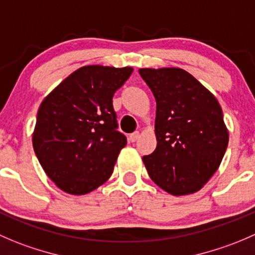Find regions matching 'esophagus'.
<instances>
[{"label":"esophagus","mask_w":255,"mask_h":255,"mask_svg":"<svg viewBox=\"0 0 255 255\" xmlns=\"http://www.w3.org/2000/svg\"><path fill=\"white\" fill-rule=\"evenodd\" d=\"M138 138H139V132H134V133H132V134H129L128 139H129V142H135Z\"/></svg>","instance_id":"1"}]
</instances>
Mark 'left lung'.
Wrapping results in <instances>:
<instances>
[{"label":"left lung","mask_w":255,"mask_h":255,"mask_svg":"<svg viewBox=\"0 0 255 255\" xmlns=\"http://www.w3.org/2000/svg\"><path fill=\"white\" fill-rule=\"evenodd\" d=\"M157 102L154 152L143 157L150 179L173 196L198 192L228 147L217 98L180 68H140Z\"/></svg>","instance_id":"obj_1"}]
</instances>
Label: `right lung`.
Here are the masks:
<instances>
[{
  "instance_id": "right-lung-1",
  "label": "right lung",
  "mask_w": 255,
  "mask_h": 255,
  "mask_svg": "<svg viewBox=\"0 0 255 255\" xmlns=\"http://www.w3.org/2000/svg\"><path fill=\"white\" fill-rule=\"evenodd\" d=\"M132 72L130 67L85 66L42 101L33 149L46 174L66 193H90L113 173L127 138L117 130L112 98Z\"/></svg>"
}]
</instances>
